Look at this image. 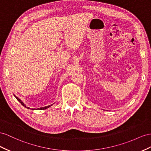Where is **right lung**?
Listing matches in <instances>:
<instances>
[{"instance_id": "add662e5", "label": "right lung", "mask_w": 151, "mask_h": 151, "mask_svg": "<svg viewBox=\"0 0 151 151\" xmlns=\"http://www.w3.org/2000/svg\"><path fill=\"white\" fill-rule=\"evenodd\" d=\"M14 97H15L16 98V99H17V100H18V101H19V102L21 103V104H22V105H23V106H24L25 107H27V109H30V108H29V107H27V106H26L24 105V103H23V102L22 101H21V100L19 99V98L18 97H16V96H15V95H14ZM52 105V104H51V105H49V106H45V107H40V108H37V110H38V109H39V110H44V109H47V108H49V107H50V106H51ZM32 109V108H31V109Z\"/></svg>"}]
</instances>
